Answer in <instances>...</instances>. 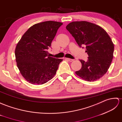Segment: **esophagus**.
Instances as JSON below:
<instances>
[{
    "label": "esophagus",
    "mask_w": 122,
    "mask_h": 122,
    "mask_svg": "<svg viewBox=\"0 0 122 122\" xmlns=\"http://www.w3.org/2000/svg\"><path fill=\"white\" fill-rule=\"evenodd\" d=\"M66 59H67V61H74V59H70V58H66Z\"/></svg>",
    "instance_id": "obj_1"
}]
</instances>
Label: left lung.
Returning a JSON list of instances; mask_svg holds the SVG:
<instances>
[{"label": "left lung", "instance_id": "obj_1", "mask_svg": "<svg viewBox=\"0 0 122 122\" xmlns=\"http://www.w3.org/2000/svg\"><path fill=\"white\" fill-rule=\"evenodd\" d=\"M80 47L86 46L88 61L80 60L82 66L75 73L87 81H94L106 74L113 57L114 46L102 27L87 21H74L66 27Z\"/></svg>", "mask_w": 122, "mask_h": 122}]
</instances>
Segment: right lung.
<instances>
[{"mask_svg": "<svg viewBox=\"0 0 122 122\" xmlns=\"http://www.w3.org/2000/svg\"><path fill=\"white\" fill-rule=\"evenodd\" d=\"M63 24L53 21L35 24L18 42L15 49L17 65L20 74L29 83L43 85L55 75L63 59L48 56L47 50Z\"/></svg>", "mask_w": 122, "mask_h": 122, "instance_id": "add662e5", "label": "right lung"}]
</instances>
